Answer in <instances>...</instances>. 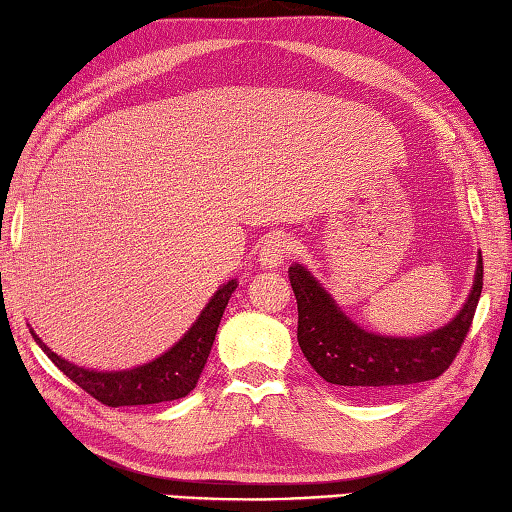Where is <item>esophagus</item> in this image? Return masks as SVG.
<instances>
[{
    "label": "esophagus",
    "mask_w": 512,
    "mask_h": 512,
    "mask_svg": "<svg viewBox=\"0 0 512 512\" xmlns=\"http://www.w3.org/2000/svg\"><path fill=\"white\" fill-rule=\"evenodd\" d=\"M292 252H294V240L289 238L287 234L276 231V234L265 238L263 247H260L258 260H260V265H263V267L272 269V267L283 265Z\"/></svg>",
    "instance_id": "esophagus-1"
}]
</instances>
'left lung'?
<instances>
[{
	"label": "left lung",
	"mask_w": 512,
	"mask_h": 512,
	"mask_svg": "<svg viewBox=\"0 0 512 512\" xmlns=\"http://www.w3.org/2000/svg\"><path fill=\"white\" fill-rule=\"evenodd\" d=\"M298 305V345L327 383L345 390L390 388L437 379L450 368L470 330L484 285V260L477 256L475 281L452 321L419 336H385L363 330L347 316L310 269L289 267Z\"/></svg>",
	"instance_id": "1"
}]
</instances>
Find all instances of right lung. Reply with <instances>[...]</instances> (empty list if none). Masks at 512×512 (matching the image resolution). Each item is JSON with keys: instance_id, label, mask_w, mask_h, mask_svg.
<instances>
[{"instance_id": "add662e5", "label": "right lung", "mask_w": 512, "mask_h": 512, "mask_svg": "<svg viewBox=\"0 0 512 512\" xmlns=\"http://www.w3.org/2000/svg\"><path fill=\"white\" fill-rule=\"evenodd\" d=\"M238 287L236 278L218 287V292L209 298L205 310L198 314L194 325L182 334L178 343H173L167 352L138 368L129 370H89L82 365L57 356L31 327V336L42 347L44 354L60 368L73 383L89 392L93 399L102 401L104 406H149V403H162L182 399L196 388L200 372L209 359L211 345H214L220 318L231 294Z\"/></svg>"}]
</instances>
